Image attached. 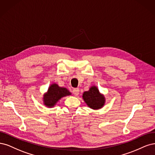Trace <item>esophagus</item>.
<instances>
[{"label":"esophagus","instance_id":"esophagus-1","mask_svg":"<svg viewBox=\"0 0 155 155\" xmlns=\"http://www.w3.org/2000/svg\"><path fill=\"white\" fill-rule=\"evenodd\" d=\"M73 94H74V95L75 96H77L78 94H79V89L78 88H74L73 89Z\"/></svg>","mask_w":155,"mask_h":155}]
</instances>
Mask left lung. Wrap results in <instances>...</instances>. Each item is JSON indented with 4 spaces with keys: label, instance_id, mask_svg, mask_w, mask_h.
<instances>
[{
    "label": "left lung",
    "instance_id": "left-lung-1",
    "mask_svg": "<svg viewBox=\"0 0 155 155\" xmlns=\"http://www.w3.org/2000/svg\"><path fill=\"white\" fill-rule=\"evenodd\" d=\"M82 98L88 107L93 109L102 108L106 102L104 94L100 93L98 89L94 86L89 88V91L84 92Z\"/></svg>",
    "mask_w": 155,
    "mask_h": 155
}]
</instances>
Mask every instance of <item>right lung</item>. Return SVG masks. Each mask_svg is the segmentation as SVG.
Wrapping results in <instances>:
<instances>
[{
  "label": "right lung",
  "mask_w": 155,
  "mask_h": 155,
  "mask_svg": "<svg viewBox=\"0 0 155 155\" xmlns=\"http://www.w3.org/2000/svg\"><path fill=\"white\" fill-rule=\"evenodd\" d=\"M71 94V93L66 88L59 87L55 83L52 84L49 87L48 91L44 94V104L46 107H53L60 99Z\"/></svg>",
  "instance_id": "1"
}]
</instances>
